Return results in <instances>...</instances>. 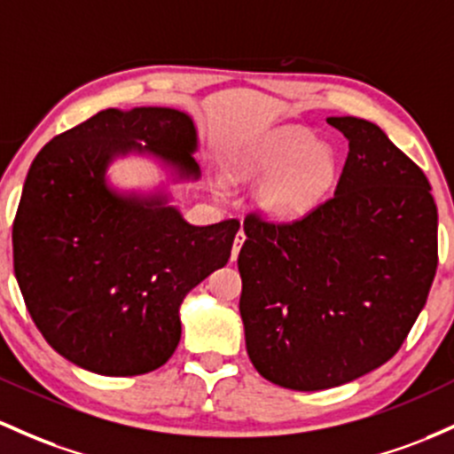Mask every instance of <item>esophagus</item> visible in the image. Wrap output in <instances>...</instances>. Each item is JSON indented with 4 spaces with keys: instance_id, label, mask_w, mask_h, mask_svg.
I'll return each mask as SVG.
<instances>
[{
    "instance_id": "34e87169",
    "label": "esophagus",
    "mask_w": 454,
    "mask_h": 454,
    "mask_svg": "<svg viewBox=\"0 0 454 454\" xmlns=\"http://www.w3.org/2000/svg\"><path fill=\"white\" fill-rule=\"evenodd\" d=\"M243 241H246V232H243V228H239V232H237V237H235V246H232V261H237L239 250H241Z\"/></svg>"
}]
</instances>
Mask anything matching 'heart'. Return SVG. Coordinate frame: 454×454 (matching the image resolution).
Masks as SVG:
<instances>
[{"mask_svg":"<svg viewBox=\"0 0 454 454\" xmlns=\"http://www.w3.org/2000/svg\"><path fill=\"white\" fill-rule=\"evenodd\" d=\"M336 170L332 146L297 127L258 137L231 161L232 176L241 181L267 176L258 189V202L278 217H295L317 207L333 187Z\"/></svg>","mask_w":454,"mask_h":454,"instance_id":"1","label":"heart"}]
</instances>
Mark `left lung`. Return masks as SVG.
Instances as JSON below:
<instances>
[{
    "label": "left lung",
    "instance_id": "left-lung-1",
    "mask_svg": "<svg viewBox=\"0 0 454 454\" xmlns=\"http://www.w3.org/2000/svg\"><path fill=\"white\" fill-rule=\"evenodd\" d=\"M327 122L348 139L333 196L288 222L247 213L237 261L247 356L265 380L300 392L386 364L437 269V207L425 172L377 124Z\"/></svg>",
    "mask_w": 454,
    "mask_h": 454
}]
</instances>
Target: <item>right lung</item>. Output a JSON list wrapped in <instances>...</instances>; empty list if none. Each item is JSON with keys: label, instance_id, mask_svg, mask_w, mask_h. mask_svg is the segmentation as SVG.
Segmentation results:
<instances>
[{"label": "right lung", "instance_id": "1", "mask_svg": "<svg viewBox=\"0 0 454 454\" xmlns=\"http://www.w3.org/2000/svg\"><path fill=\"white\" fill-rule=\"evenodd\" d=\"M198 176L196 129L170 107L103 109L36 154L12 223L14 276L44 340L98 375H144L181 340L183 297L231 258L239 219L192 226L122 198L106 168L131 148Z\"/></svg>", "mask_w": 454, "mask_h": 454}]
</instances>
